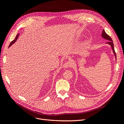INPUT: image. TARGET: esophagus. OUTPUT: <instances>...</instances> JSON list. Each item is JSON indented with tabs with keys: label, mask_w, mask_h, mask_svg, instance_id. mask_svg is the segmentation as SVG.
Segmentation results:
<instances>
[{
	"label": "esophagus",
	"mask_w": 124,
	"mask_h": 124,
	"mask_svg": "<svg viewBox=\"0 0 124 124\" xmlns=\"http://www.w3.org/2000/svg\"><path fill=\"white\" fill-rule=\"evenodd\" d=\"M72 62H65L64 64H63V67L65 69H66V68H69V67H70L72 66Z\"/></svg>",
	"instance_id": "34e87169"
}]
</instances>
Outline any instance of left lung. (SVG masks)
<instances>
[{
	"label": "left lung",
	"mask_w": 124,
	"mask_h": 124,
	"mask_svg": "<svg viewBox=\"0 0 124 124\" xmlns=\"http://www.w3.org/2000/svg\"><path fill=\"white\" fill-rule=\"evenodd\" d=\"M102 37H103V38H104L105 39H106L107 40H108V42H107V43L110 44L111 47H112V50H113V52L114 53V54L115 56V58L116 59V53H115V50H114V44H113V40H112V39H111V37L108 36L107 33L105 32L104 30H103L102 31Z\"/></svg>",
	"instance_id": "8db88e82"
}]
</instances>
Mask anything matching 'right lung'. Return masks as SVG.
<instances>
[{"mask_svg": "<svg viewBox=\"0 0 124 124\" xmlns=\"http://www.w3.org/2000/svg\"><path fill=\"white\" fill-rule=\"evenodd\" d=\"M18 35H19V34H17V35H16V38H15V39L14 40H13L12 42H11V43H10V45H9V47L11 46V45H12L15 42H16V41L17 40V38H18Z\"/></svg>", "mask_w": 124, "mask_h": 124, "instance_id": "obj_1", "label": "right lung"}]
</instances>
